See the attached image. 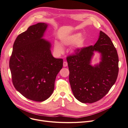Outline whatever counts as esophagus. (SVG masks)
<instances>
[{
    "mask_svg": "<svg viewBox=\"0 0 128 128\" xmlns=\"http://www.w3.org/2000/svg\"><path fill=\"white\" fill-rule=\"evenodd\" d=\"M63 66H64V67H67V66H68V63H67V62H66V61H64V63H63Z\"/></svg>",
    "mask_w": 128,
    "mask_h": 128,
    "instance_id": "obj_1",
    "label": "esophagus"
}]
</instances>
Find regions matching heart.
I'll return each instance as SVG.
<instances>
[{"label":"heart","mask_w":128,"mask_h":128,"mask_svg":"<svg viewBox=\"0 0 128 128\" xmlns=\"http://www.w3.org/2000/svg\"><path fill=\"white\" fill-rule=\"evenodd\" d=\"M82 34L80 32H76L66 36L61 40V44L62 46L72 45L70 49V52L74 54H79L84 46L85 39L81 37ZM54 50L57 54H63L64 50L63 47L58 42H55L54 44Z\"/></svg>","instance_id":"1"}]
</instances>
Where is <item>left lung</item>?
Instances as JSON below:
<instances>
[{"label":"left lung","instance_id":"8db88e82","mask_svg":"<svg viewBox=\"0 0 128 128\" xmlns=\"http://www.w3.org/2000/svg\"><path fill=\"white\" fill-rule=\"evenodd\" d=\"M94 52L101 54L99 64L93 66L91 59ZM69 82L75 98L82 103L100 100L116 82L119 72V58L111 39L100 31L94 46L83 48L76 54L67 58Z\"/></svg>","mask_w":128,"mask_h":128}]
</instances>
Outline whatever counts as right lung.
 Wrapping results in <instances>:
<instances>
[{
    "label": "right lung",
    "mask_w": 128,
    "mask_h": 128,
    "mask_svg": "<svg viewBox=\"0 0 128 128\" xmlns=\"http://www.w3.org/2000/svg\"><path fill=\"white\" fill-rule=\"evenodd\" d=\"M48 24L30 26L15 40L9 61L13 84L25 98L42 102L52 94L63 59L54 58L52 44L42 37Z\"/></svg>",
    "instance_id": "1"
}]
</instances>
